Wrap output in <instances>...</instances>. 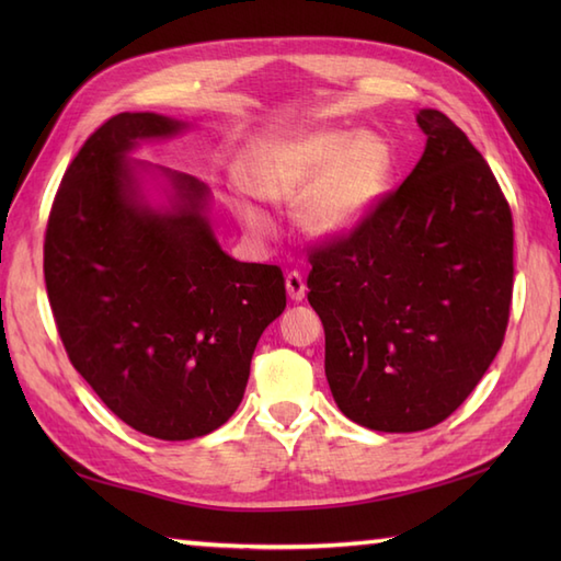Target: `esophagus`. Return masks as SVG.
I'll use <instances>...</instances> for the list:
<instances>
[{"label":"esophagus","instance_id":"obj_1","mask_svg":"<svg viewBox=\"0 0 561 561\" xmlns=\"http://www.w3.org/2000/svg\"><path fill=\"white\" fill-rule=\"evenodd\" d=\"M287 294H289V299L291 301H304V296H306V282H304V277L299 272H289L287 274Z\"/></svg>","mask_w":561,"mask_h":561}]
</instances>
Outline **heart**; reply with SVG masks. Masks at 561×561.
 Segmentation results:
<instances>
[{
    "instance_id": "obj_1",
    "label": "heart",
    "mask_w": 561,
    "mask_h": 561,
    "mask_svg": "<svg viewBox=\"0 0 561 561\" xmlns=\"http://www.w3.org/2000/svg\"><path fill=\"white\" fill-rule=\"evenodd\" d=\"M243 181L272 205H299V224L320 243L354 236L383 202L396 151L376 133L350 129L277 139L255 151L243 165ZM231 211L253 236H267L272 221L255 202L231 197Z\"/></svg>"
}]
</instances>
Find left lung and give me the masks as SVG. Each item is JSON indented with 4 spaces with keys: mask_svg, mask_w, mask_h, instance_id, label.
<instances>
[{
    "mask_svg": "<svg viewBox=\"0 0 561 561\" xmlns=\"http://www.w3.org/2000/svg\"><path fill=\"white\" fill-rule=\"evenodd\" d=\"M426 147L354 236L311 253L337 408L374 432L436 426L480 383L508 325L514 219L490 163L440 111Z\"/></svg>",
    "mask_w": 561,
    "mask_h": 561,
    "instance_id": "left-lung-1",
    "label": "left lung"
}]
</instances>
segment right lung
<instances>
[{"mask_svg":"<svg viewBox=\"0 0 561 561\" xmlns=\"http://www.w3.org/2000/svg\"><path fill=\"white\" fill-rule=\"evenodd\" d=\"M185 127L113 115L69 163L45 231L47 299L71 366L113 414L161 440L229 422L262 330L287 306L277 265L224 253L205 183L127 159ZM139 172L170 181L169 206L148 205Z\"/></svg>","mask_w":561,"mask_h":561,"instance_id":"1","label":"right lung"}]
</instances>
